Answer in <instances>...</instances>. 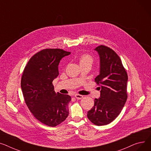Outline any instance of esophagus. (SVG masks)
<instances>
[{"label": "esophagus", "mask_w": 151, "mask_h": 151, "mask_svg": "<svg viewBox=\"0 0 151 151\" xmlns=\"http://www.w3.org/2000/svg\"><path fill=\"white\" fill-rule=\"evenodd\" d=\"M74 96H75L76 98L77 99H82L83 97V96L82 95L78 94H75Z\"/></svg>", "instance_id": "1"}]
</instances>
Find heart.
Instances as JSON below:
<instances>
[{"mask_svg":"<svg viewBox=\"0 0 151 151\" xmlns=\"http://www.w3.org/2000/svg\"><path fill=\"white\" fill-rule=\"evenodd\" d=\"M93 57L87 53L82 54L79 57V63L80 65H84V64H90L92 65L93 63Z\"/></svg>","mask_w":151,"mask_h":151,"instance_id":"b5f03b06","label":"heart"}]
</instances>
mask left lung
I'll list each match as a JSON object with an SVG mask.
<instances>
[{"mask_svg": "<svg viewBox=\"0 0 151 151\" xmlns=\"http://www.w3.org/2000/svg\"><path fill=\"white\" fill-rule=\"evenodd\" d=\"M95 50L100 57V74L95 82L100 86L101 97L94 99L87 117L94 124L104 126L116 119L125 105L128 76L121 58L113 49L101 45Z\"/></svg>", "mask_w": 151, "mask_h": 151, "instance_id": "8db88e82", "label": "left lung"}]
</instances>
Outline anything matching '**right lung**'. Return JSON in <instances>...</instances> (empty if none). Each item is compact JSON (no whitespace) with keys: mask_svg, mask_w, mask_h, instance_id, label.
Returning a JSON list of instances; mask_svg holds the SVG:
<instances>
[{"mask_svg":"<svg viewBox=\"0 0 151 151\" xmlns=\"http://www.w3.org/2000/svg\"><path fill=\"white\" fill-rule=\"evenodd\" d=\"M70 54L61 49H45L28 61L21 77V85L25 104L33 116L50 127L63 122L69 114L71 97L54 91L52 84L59 74L60 60Z\"/></svg>","mask_w":151,"mask_h":151,"instance_id":"right-lung-1","label":"right lung"}]
</instances>
